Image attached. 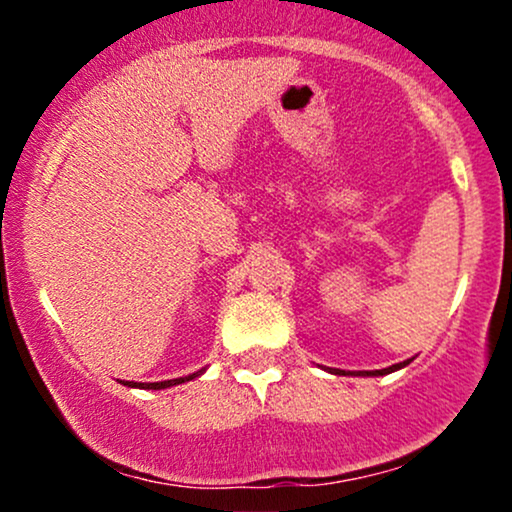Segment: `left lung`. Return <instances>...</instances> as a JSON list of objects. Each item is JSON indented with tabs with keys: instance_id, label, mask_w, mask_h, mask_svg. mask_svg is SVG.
<instances>
[{
	"instance_id": "left-lung-1",
	"label": "left lung",
	"mask_w": 512,
	"mask_h": 512,
	"mask_svg": "<svg viewBox=\"0 0 512 512\" xmlns=\"http://www.w3.org/2000/svg\"><path fill=\"white\" fill-rule=\"evenodd\" d=\"M409 361H411V358H409ZM409 361H404V363H395V366L383 368V370H358L356 375H387V373H395V370H399V368L407 366ZM327 370H330V373H334V375H346L344 370H339V368H327ZM351 375H354V373H351Z\"/></svg>"
}]
</instances>
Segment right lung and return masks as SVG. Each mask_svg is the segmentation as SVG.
<instances>
[{"instance_id":"add662e5","label":"right lung","mask_w":512,"mask_h":512,"mask_svg":"<svg viewBox=\"0 0 512 512\" xmlns=\"http://www.w3.org/2000/svg\"><path fill=\"white\" fill-rule=\"evenodd\" d=\"M204 373V368L202 370H197V373H192V375H185V378H173V380H161V383H127L125 385H129V387H139V390H166V387H173V385H180V383H187V380H195L197 375H202Z\"/></svg>"}]
</instances>
